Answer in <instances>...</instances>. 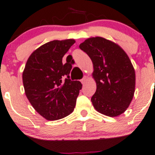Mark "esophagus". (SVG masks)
I'll use <instances>...</instances> for the list:
<instances>
[{
	"instance_id": "34e87169",
	"label": "esophagus",
	"mask_w": 155,
	"mask_h": 155,
	"mask_svg": "<svg viewBox=\"0 0 155 155\" xmlns=\"http://www.w3.org/2000/svg\"><path fill=\"white\" fill-rule=\"evenodd\" d=\"M86 80H87V77H86V76H84V77L81 79V82H82V84H85L86 82Z\"/></svg>"
}]
</instances>
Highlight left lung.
Instances as JSON below:
<instances>
[{"label": "left lung", "instance_id": "left-lung-1", "mask_svg": "<svg viewBox=\"0 0 155 155\" xmlns=\"http://www.w3.org/2000/svg\"><path fill=\"white\" fill-rule=\"evenodd\" d=\"M90 57L96 91L91 98L99 112L115 117L123 113L133 99L135 73L128 55L113 42L92 37L79 45Z\"/></svg>", "mask_w": 155, "mask_h": 155}]
</instances>
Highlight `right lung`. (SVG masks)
<instances>
[{"instance_id": "obj_1", "label": "right lung", "mask_w": 155, "mask_h": 155, "mask_svg": "<svg viewBox=\"0 0 155 155\" xmlns=\"http://www.w3.org/2000/svg\"><path fill=\"white\" fill-rule=\"evenodd\" d=\"M75 40H53L30 55L23 73L25 94L32 106L47 120H58L74 110L82 84L69 78L72 65L63 57Z\"/></svg>"}]
</instances>
